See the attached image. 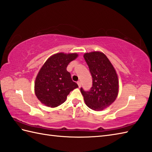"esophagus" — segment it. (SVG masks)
<instances>
[{
  "label": "esophagus",
  "mask_w": 152,
  "mask_h": 152,
  "mask_svg": "<svg viewBox=\"0 0 152 152\" xmlns=\"http://www.w3.org/2000/svg\"><path fill=\"white\" fill-rule=\"evenodd\" d=\"M77 83H78L79 88H80V87H81V82H80V81H78V82H77Z\"/></svg>",
  "instance_id": "esophagus-1"
}]
</instances>
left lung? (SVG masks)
Returning a JSON list of instances; mask_svg holds the SVG:
<instances>
[{
	"label": "left lung",
	"mask_w": 152,
	"mask_h": 152,
	"mask_svg": "<svg viewBox=\"0 0 152 152\" xmlns=\"http://www.w3.org/2000/svg\"><path fill=\"white\" fill-rule=\"evenodd\" d=\"M84 59L89 69L93 85L89 91L80 88L86 105L99 111L114 102L118 94L119 82L114 66L105 55L99 51L85 53Z\"/></svg>",
	"instance_id": "obj_1"
}]
</instances>
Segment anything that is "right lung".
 I'll list each match as a JSON object with an SVG mask.
<instances>
[{
	"label": "right lung",
	"mask_w": 152,
	"mask_h": 152,
	"mask_svg": "<svg viewBox=\"0 0 152 152\" xmlns=\"http://www.w3.org/2000/svg\"><path fill=\"white\" fill-rule=\"evenodd\" d=\"M77 57V53H59L50 57L44 64L34 83L35 94L42 103L57 107L66 101L71 91L78 88L66 70L68 64Z\"/></svg>",
	"instance_id": "1"
}]
</instances>
